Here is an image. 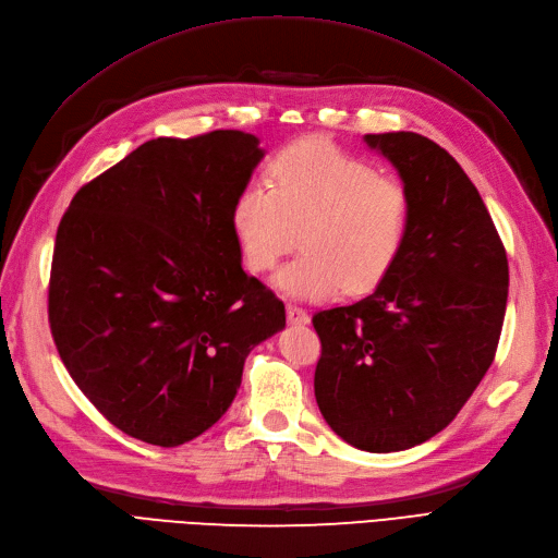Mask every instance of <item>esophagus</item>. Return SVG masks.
<instances>
[{
	"label": "esophagus",
	"instance_id": "34e87169",
	"mask_svg": "<svg viewBox=\"0 0 558 558\" xmlns=\"http://www.w3.org/2000/svg\"><path fill=\"white\" fill-rule=\"evenodd\" d=\"M286 316H289V324H300V326L310 324V314L298 305H286Z\"/></svg>",
	"mask_w": 558,
	"mask_h": 558
}]
</instances>
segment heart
Masks as SVG:
<instances>
[{
    "mask_svg": "<svg viewBox=\"0 0 558 558\" xmlns=\"http://www.w3.org/2000/svg\"><path fill=\"white\" fill-rule=\"evenodd\" d=\"M410 195L373 165L330 142H298L269 162L267 185L246 183L230 226L253 272L279 267L272 283L298 300L361 295L391 272L410 230Z\"/></svg>",
    "mask_w": 558,
    "mask_h": 558,
    "instance_id": "b5f03b06",
    "label": "heart"
}]
</instances>
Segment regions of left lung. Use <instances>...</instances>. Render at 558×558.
Returning a JSON list of instances; mask_svg holds the SVG:
<instances>
[{"label": "left lung", "mask_w": 558, "mask_h": 558, "mask_svg": "<svg viewBox=\"0 0 558 558\" xmlns=\"http://www.w3.org/2000/svg\"><path fill=\"white\" fill-rule=\"evenodd\" d=\"M410 195L391 272L353 305L314 314V396L351 447L412 449L447 428L492 367L508 305V256L484 199L442 146L365 134Z\"/></svg>", "instance_id": "left-lung-1"}]
</instances>
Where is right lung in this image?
<instances>
[{"mask_svg":"<svg viewBox=\"0 0 558 558\" xmlns=\"http://www.w3.org/2000/svg\"><path fill=\"white\" fill-rule=\"evenodd\" d=\"M265 158L256 134L158 137L62 216L48 320L64 367L116 428L158 447L221 418L283 302L242 267L230 211Z\"/></svg>","mask_w":558,"mask_h":558,"instance_id":"right-lung-1","label":"right lung"}]
</instances>
